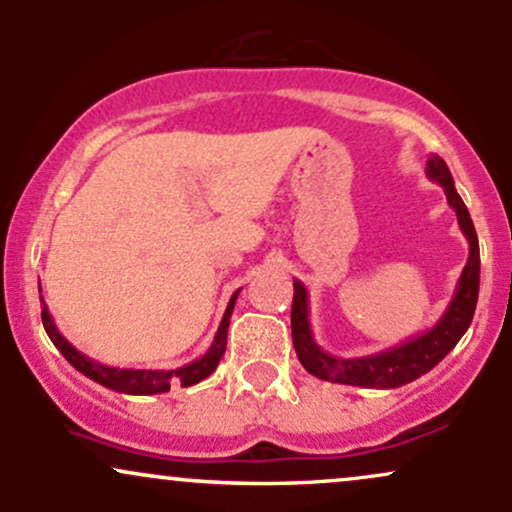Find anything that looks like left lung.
I'll list each match as a JSON object with an SVG mask.
<instances>
[{
    "label": "left lung",
    "instance_id": "obj_1",
    "mask_svg": "<svg viewBox=\"0 0 512 512\" xmlns=\"http://www.w3.org/2000/svg\"><path fill=\"white\" fill-rule=\"evenodd\" d=\"M426 175L433 182H438L445 190L448 204L455 209L460 231L464 233L469 243V257L464 264L460 281L452 301L440 315V320L431 330L414 334L407 342H399L390 349L378 351L370 356L358 358H339L327 354L320 344L315 342L313 330H310L308 320V289L303 281L293 279V305H291V337L293 349H296L298 361L310 375L320 380H330V383L356 385V387H378V390H392V387H402L414 383L416 378L436 368L445 356L455 349L462 334L472 325L474 310H477L479 298V238L474 231L472 216L464 207L462 197L457 195L455 182H452L450 168L443 158L433 154L426 163Z\"/></svg>",
    "mask_w": 512,
    "mask_h": 512
}]
</instances>
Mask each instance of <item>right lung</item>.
Masks as SVG:
<instances>
[{
	"label": "right lung",
	"instance_id": "obj_1",
	"mask_svg": "<svg viewBox=\"0 0 512 512\" xmlns=\"http://www.w3.org/2000/svg\"><path fill=\"white\" fill-rule=\"evenodd\" d=\"M240 289L233 293L231 301L226 305V313L221 317L219 330L214 334V342L207 349V354L195 358L192 363H185V366L173 368V370H146V368H115L105 366V363L93 361L86 354H81L79 349L72 342H67V337L57 330L55 320H52L48 305H45L43 296H40V317H43V327L48 332L50 342L62 351V356L67 358L72 366L84 373L86 378H91L93 383L108 387V390L122 392V395H161V392H168L170 385H182L190 387L202 383L204 378H209L214 373L216 366H219L221 356L226 354V337H228V322H231L233 305L238 301Z\"/></svg>",
	"mask_w": 512,
	"mask_h": 512
}]
</instances>
